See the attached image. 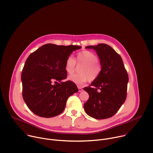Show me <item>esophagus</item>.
I'll list each match as a JSON object with an SVG mask.
<instances>
[{
	"instance_id": "obj_1",
	"label": "esophagus",
	"mask_w": 153,
	"mask_h": 153,
	"mask_svg": "<svg viewBox=\"0 0 153 153\" xmlns=\"http://www.w3.org/2000/svg\"><path fill=\"white\" fill-rule=\"evenodd\" d=\"M78 90H79V92H82L83 91V89L82 88H80V87H79Z\"/></svg>"
}]
</instances>
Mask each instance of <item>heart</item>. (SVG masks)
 Masks as SVG:
<instances>
[{"instance_id": "1", "label": "heart", "mask_w": 153, "mask_h": 153, "mask_svg": "<svg viewBox=\"0 0 153 153\" xmlns=\"http://www.w3.org/2000/svg\"><path fill=\"white\" fill-rule=\"evenodd\" d=\"M76 60L79 65H82L79 69L80 74L70 76L69 80L77 85H82L88 80L93 82L99 77L102 70V65L98 61V57L94 53L86 50L80 51L77 53ZM65 69L69 74L76 71V62L73 56H70L67 57Z\"/></svg>"}]
</instances>
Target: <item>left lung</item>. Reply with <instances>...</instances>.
<instances>
[{
	"label": "left lung",
	"mask_w": 153,
	"mask_h": 153,
	"mask_svg": "<svg viewBox=\"0 0 153 153\" xmlns=\"http://www.w3.org/2000/svg\"><path fill=\"white\" fill-rule=\"evenodd\" d=\"M94 49L100 59L102 70L91 86L83 90L89 99L83 106L86 113L96 119H108L114 116L126 98L128 75L120 56L110 46L99 43L87 46Z\"/></svg>",
	"instance_id": "1"
}]
</instances>
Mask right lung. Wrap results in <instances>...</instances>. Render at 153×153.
<instances>
[{
	"mask_svg": "<svg viewBox=\"0 0 153 153\" xmlns=\"http://www.w3.org/2000/svg\"><path fill=\"white\" fill-rule=\"evenodd\" d=\"M80 48L48 43L28 56L21 80L23 99L33 113L46 118L56 116L64 110L68 98L79 91L74 82L62 80L67 77V57Z\"/></svg>",
	"mask_w": 153,
	"mask_h": 153,
	"instance_id": "1",
	"label": "right lung"
}]
</instances>
